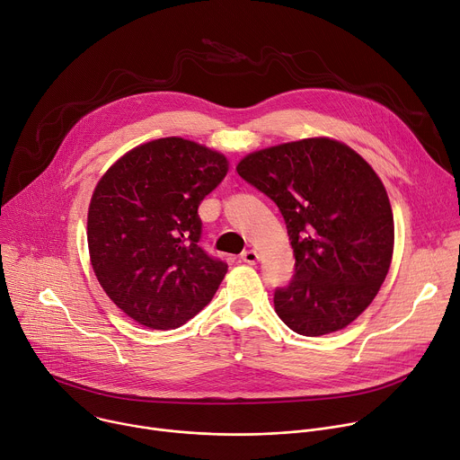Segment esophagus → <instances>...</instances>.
<instances>
[{
    "label": "esophagus",
    "mask_w": 460,
    "mask_h": 460,
    "mask_svg": "<svg viewBox=\"0 0 460 460\" xmlns=\"http://www.w3.org/2000/svg\"><path fill=\"white\" fill-rule=\"evenodd\" d=\"M240 259H242V262H245V264H255V262L259 261V255H257L255 249H247V252H243V253L240 255Z\"/></svg>",
    "instance_id": "obj_1"
}]
</instances>
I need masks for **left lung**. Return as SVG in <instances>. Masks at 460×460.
Instances as JSON below:
<instances>
[{
	"label": "left lung",
	"instance_id": "obj_1",
	"mask_svg": "<svg viewBox=\"0 0 460 460\" xmlns=\"http://www.w3.org/2000/svg\"><path fill=\"white\" fill-rule=\"evenodd\" d=\"M236 172L275 201L294 249L277 315L310 338L350 324L378 294L394 247L389 196L370 164L321 137L249 154Z\"/></svg>",
	"mask_w": 460,
	"mask_h": 460
}]
</instances>
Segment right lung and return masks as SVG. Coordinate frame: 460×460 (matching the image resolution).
<instances>
[{
    "instance_id": "add662e5",
    "label": "right lung",
    "mask_w": 460,
    "mask_h": 460,
    "mask_svg": "<svg viewBox=\"0 0 460 460\" xmlns=\"http://www.w3.org/2000/svg\"><path fill=\"white\" fill-rule=\"evenodd\" d=\"M226 174L222 154L164 137L122 155L97 183L92 266L108 297L139 324L178 328L215 297L227 264L199 245L198 207Z\"/></svg>"
}]
</instances>
